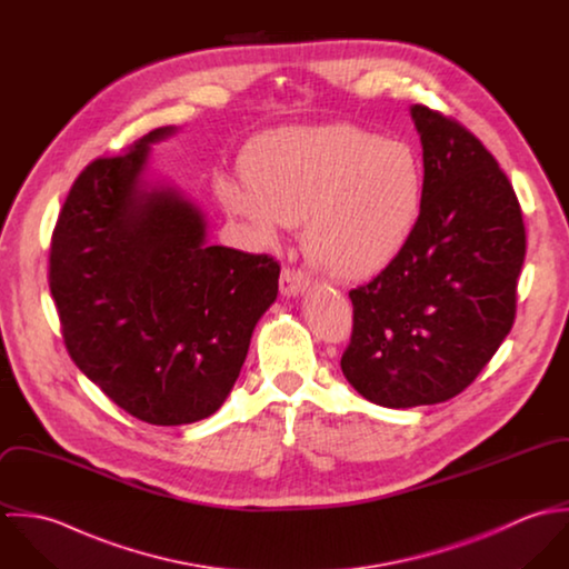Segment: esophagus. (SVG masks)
<instances>
[{
  "mask_svg": "<svg viewBox=\"0 0 569 569\" xmlns=\"http://www.w3.org/2000/svg\"><path fill=\"white\" fill-rule=\"evenodd\" d=\"M309 287V276L296 267H282L280 273V291L284 296H298Z\"/></svg>",
  "mask_w": 569,
  "mask_h": 569,
  "instance_id": "obj_1",
  "label": "esophagus"
}]
</instances>
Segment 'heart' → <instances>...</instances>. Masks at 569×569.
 <instances>
[{"label":"heart","instance_id":"heart-1","mask_svg":"<svg viewBox=\"0 0 569 569\" xmlns=\"http://www.w3.org/2000/svg\"><path fill=\"white\" fill-rule=\"evenodd\" d=\"M243 183L219 177L226 210L256 243L305 221L307 256L330 276L357 280L386 269L406 247L425 197L416 153L363 127H287L253 138Z\"/></svg>","mask_w":569,"mask_h":569}]
</instances>
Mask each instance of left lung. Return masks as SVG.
Returning <instances> with one entry per match:
<instances>
[{
  "instance_id": "1",
  "label": "left lung",
  "mask_w": 569,
  "mask_h": 569,
  "mask_svg": "<svg viewBox=\"0 0 569 569\" xmlns=\"http://www.w3.org/2000/svg\"><path fill=\"white\" fill-rule=\"evenodd\" d=\"M425 197L399 256L352 289L341 372L370 403L433 406L467 390L510 332L526 258L521 206L456 118L411 107Z\"/></svg>"
}]
</instances>
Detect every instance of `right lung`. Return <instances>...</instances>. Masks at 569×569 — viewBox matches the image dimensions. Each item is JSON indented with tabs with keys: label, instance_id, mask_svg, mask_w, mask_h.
Returning a JSON list of instances; mask_svg holds the SVG:
<instances>
[{
	"label": "right lung",
	"instance_id": "obj_1",
	"mask_svg": "<svg viewBox=\"0 0 569 569\" xmlns=\"http://www.w3.org/2000/svg\"><path fill=\"white\" fill-rule=\"evenodd\" d=\"M156 129L96 158L70 188L50 244V291L72 361L149 425H186L223 406L260 316L278 296L267 253L206 244L201 212L147 190Z\"/></svg>",
	"mask_w": 569,
	"mask_h": 569
}]
</instances>
